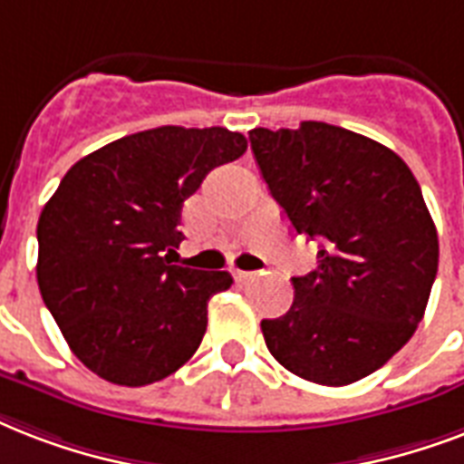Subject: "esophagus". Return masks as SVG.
Wrapping results in <instances>:
<instances>
[{"label":"esophagus","mask_w":464,"mask_h":464,"mask_svg":"<svg viewBox=\"0 0 464 464\" xmlns=\"http://www.w3.org/2000/svg\"><path fill=\"white\" fill-rule=\"evenodd\" d=\"M235 276L239 281H251V278H256V273L254 271H235Z\"/></svg>","instance_id":"1"}]
</instances>
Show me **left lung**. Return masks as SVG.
<instances>
[{"mask_svg": "<svg viewBox=\"0 0 464 464\" xmlns=\"http://www.w3.org/2000/svg\"><path fill=\"white\" fill-rule=\"evenodd\" d=\"M268 191L297 235L322 239L295 300L264 319L283 368L341 387L382 368L423 319L438 273V232L400 154L339 125L249 132Z\"/></svg>", "mask_w": 464, "mask_h": 464, "instance_id": "obj_1", "label": "left lung"}]
</instances>
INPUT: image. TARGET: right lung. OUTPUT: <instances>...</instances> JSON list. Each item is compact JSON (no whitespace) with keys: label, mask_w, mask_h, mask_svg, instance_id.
<instances>
[{"label":"right lung","mask_w":464,"mask_h":464,"mask_svg":"<svg viewBox=\"0 0 464 464\" xmlns=\"http://www.w3.org/2000/svg\"><path fill=\"white\" fill-rule=\"evenodd\" d=\"M246 138L161 125L86 154L38 220V288L72 353L113 385L142 387L198 351L227 271L171 264L183 200Z\"/></svg>","instance_id":"add662e5"}]
</instances>
